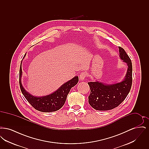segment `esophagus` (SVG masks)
Masks as SVG:
<instances>
[{"instance_id": "34e87169", "label": "esophagus", "mask_w": 149, "mask_h": 149, "mask_svg": "<svg viewBox=\"0 0 149 149\" xmlns=\"http://www.w3.org/2000/svg\"><path fill=\"white\" fill-rule=\"evenodd\" d=\"M86 74L85 72H82L79 75V78L81 80H84L86 78Z\"/></svg>"}]
</instances>
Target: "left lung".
I'll list each match as a JSON object with an SVG mask.
<instances>
[{
	"label": "left lung",
	"instance_id": "obj_1",
	"mask_svg": "<svg viewBox=\"0 0 149 149\" xmlns=\"http://www.w3.org/2000/svg\"><path fill=\"white\" fill-rule=\"evenodd\" d=\"M119 48L120 58L127 66L125 77L120 82L107 84L98 81L88 84L91 89L88 102L93 108L98 111H107L118 106L130 92L132 81L131 60L125 50Z\"/></svg>",
	"mask_w": 149,
	"mask_h": 149
}]
</instances>
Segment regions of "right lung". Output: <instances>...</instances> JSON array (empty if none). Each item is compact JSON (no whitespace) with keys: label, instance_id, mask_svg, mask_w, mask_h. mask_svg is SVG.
Masks as SVG:
<instances>
[{"label":"right lung","instance_id":"add662e5","mask_svg":"<svg viewBox=\"0 0 149 149\" xmlns=\"http://www.w3.org/2000/svg\"><path fill=\"white\" fill-rule=\"evenodd\" d=\"M26 55V54L23 58H24ZM22 77L21 62L19 69V85L22 93L32 106L35 108L36 110L42 112H55L60 109L64 106L68 94L71 88L76 85L79 81L78 76L74 77L71 80L65 83L54 92L49 95L37 97L32 95L24 88L22 84Z\"/></svg>","mask_w":149,"mask_h":149}]
</instances>
